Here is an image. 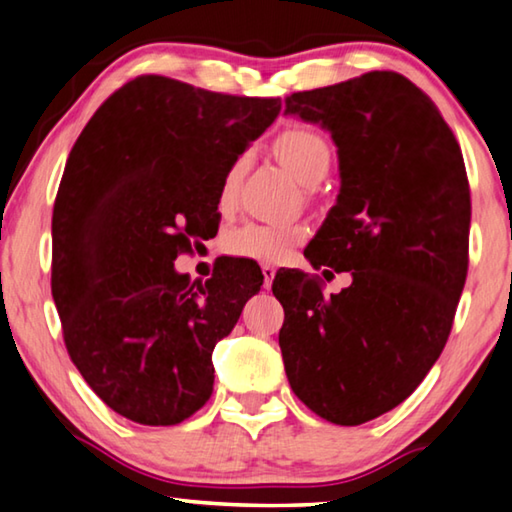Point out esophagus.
I'll use <instances>...</instances> for the list:
<instances>
[{"label":"esophagus","mask_w":512,"mask_h":512,"mask_svg":"<svg viewBox=\"0 0 512 512\" xmlns=\"http://www.w3.org/2000/svg\"><path fill=\"white\" fill-rule=\"evenodd\" d=\"M261 270H263V283H265V288H270L272 286V281H274V276H276V270H274V265H261Z\"/></svg>","instance_id":"obj_1"}]
</instances>
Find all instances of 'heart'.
Returning a JSON list of instances; mask_svg holds the SVG:
<instances>
[{
	"instance_id": "obj_1",
	"label": "heart",
	"mask_w": 512,
	"mask_h": 512,
	"mask_svg": "<svg viewBox=\"0 0 512 512\" xmlns=\"http://www.w3.org/2000/svg\"><path fill=\"white\" fill-rule=\"evenodd\" d=\"M274 152L281 158V163L295 174V177L315 186L320 183L331 170V147L320 133L306 127H292L281 131L274 140ZM249 165V156L240 154L233 158L222 174L220 192L217 201L222 208H231L236 204L242 177H245ZM306 238V229L301 224L290 222H249L240 226L226 240V247L233 256L251 258L258 263H281L292 247L299 245Z\"/></svg>"
}]
</instances>
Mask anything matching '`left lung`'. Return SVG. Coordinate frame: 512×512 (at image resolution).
I'll return each mask as SVG.
<instances>
[{"instance_id":"left-lung-1","label":"left lung","mask_w":512,"mask_h":512,"mask_svg":"<svg viewBox=\"0 0 512 512\" xmlns=\"http://www.w3.org/2000/svg\"><path fill=\"white\" fill-rule=\"evenodd\" d=\"M286 113L338 147L340 195L304 254L351 286L324 297L317 276L276 272L283 365L315 415L358 426L413 395L447 345L469 263L463 154L429 95L390 70L292 92Z\"/></svg>"}]
</instances>
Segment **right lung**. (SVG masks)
I'll use <instances>...</instances> for the list:
<instances>
[{
  "label": "right lung",
  "mask_w": 512,
  "mask_h": 512,
  "mask_svg": "<svg viewBox=\"0 0 512 512\" xmlns=\"http://www.w3.org/2000/svg\"><path fill=\"white\" fill-rule=\"evenodd\" d=\"M279 97L142 74L90 117L52 217V297L72 363L117 415L188 420L213 395V349L263 286L224 258L206 281L174 258L217 233L222 174L270 127Z\"/></svg>",
  "instance_id": "1"
}]
</instances>
